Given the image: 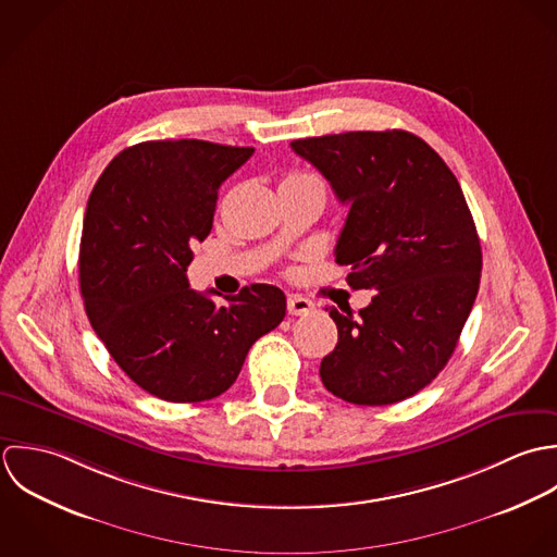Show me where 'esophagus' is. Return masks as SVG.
Masks as SVG:
<instances>
[{
    "mask_svg": "<svg viewBox=\"0 0 557 557\" xmlns=\"http://www.w3.org/2000/svg\"><path fill=\"white\" fill-rule=\"evenodd\" d=\"M310 312H314V304L310 299L297 297V295L288 297V314L290 317H306Z\"/></svg>",
    "mask_w": 557,
    "mask_h": 557,
    "instance_id": "34e87169",
    "label": "esophagus"
}]
</instances>
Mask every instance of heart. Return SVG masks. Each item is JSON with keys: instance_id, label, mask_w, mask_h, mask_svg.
I'll list each match as a JSON object with an SVG mask.
<instances>
[{"instance_id": "b5f03b06", "label": "heart", "mask_w": 557, "mask_h": 557, "mask_svg": "<svg viewBox=\"0 0 557 557\" xmlns=\"http://www.w3.org/2000/svg\"><path fill=\"white\" fill-rule=\"evenodd\" d=\"M293 185H297V187H323L321 178H317L314 174H306V172H293L282 183V187H293Z\"/></svg>"}]
</instances>
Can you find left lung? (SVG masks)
Returning a JSON list of instances; mask_svg holds the SVG:
<instances>
[{
	"label": "left lung",
	"instance_id": "obj_1",
	"mask_svg": "<svg viewBox=\"0 0 557 557\" xmlns=\"http://www.w3.org/2000/svg\"><path fill=\"white\" fill-rule=\"evenodd\" d=\"M290 146L350 207L335 243L348 286L376 290L357 317L348 306L327 308L337 344L321 361L323 385L352 405L400 403L444 370L478 295L482 249L462 189L409 131H348Z\"/></svg>",
	"mask_w": 557,
	"mask_h": 557
}]
</instances>
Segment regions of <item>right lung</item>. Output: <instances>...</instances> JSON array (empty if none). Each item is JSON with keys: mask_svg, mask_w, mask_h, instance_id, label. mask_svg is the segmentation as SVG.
Wrapping results in <instances>:
<instances>
[{"mask_svg": "<svg viewBox=\"0 0 557 557\" xmlns=\"http://www.w3.org/2000/svg\"><path fill=\"white\" fill-rule=\"evenodd\" d=\"M251 154L205 139L141 141L113 157L90 194L79 245L86 314L124 374L161 400L218 398L251 344L286 317L275 286L215 304L187 280L223 181Z\"/></svg>", "mask_w": 557, "mask_h": 557, "instance_id": "obj_1", "label": "right lung"}]
</instances>
